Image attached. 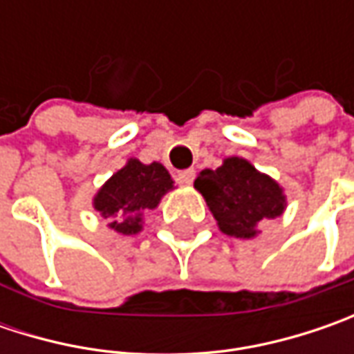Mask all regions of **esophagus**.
Returning <instances> with one entry per match:
<instances>
[{
    "label": "esophagus",
    "instance_id": "1",
    "mask_svg": "<svg viewBox=\"0 0 354 354\" xmlns=\"http://www.w3.org/2000/svg\"><path fill=\"white\" fill-rule=\"evenodd\" d=\"M177 179H179V183L191 185V183H193V179H195V169H183V171H179V175H177Z\"/></svg>",
    "mask_w": 354,
    "mask_h": 354
}]
</instances>
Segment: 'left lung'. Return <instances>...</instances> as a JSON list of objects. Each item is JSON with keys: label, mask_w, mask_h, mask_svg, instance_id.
Masks as SVG:
<instances>
[{"label": "left lung", "mask_w": 354, "mask_h": 354, "mask_svg": "<svg viewBox=\"0 0 354 354\" xmlns=\"http://www.w3.org/2000/svg\"><path fill=\"white\" fill-rule=\"evenodd\" d=\"M195 187L228 236H256L260 221L276 218L286 209L279 185L240 157H228L218 169L201 171Z\"/></svg>", "instance_id": "obj_1"}]
</instances>
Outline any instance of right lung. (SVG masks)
<instances>
[{"mask_svg":"<svg viewBox=\"0 0 354 354\" xmlns=\"http://www.w3.org/2000/svg\"><path fill=\"white\" fill-rule=\"evenodd\" d=\"M171 187L173 179L161 163L143 165L138 159H129L98 191L94 209L106 218H114L110 228L116 232L136 234L142 230V212L156 209Z\"/></svg>","mask_w":354,"mask_h":354,"instance_id":"right-lung-1","label":"right lung"}]
</instances>
